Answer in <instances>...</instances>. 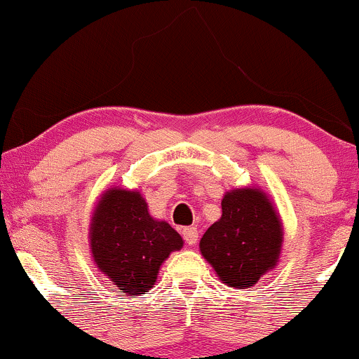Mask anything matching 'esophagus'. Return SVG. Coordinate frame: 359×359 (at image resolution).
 <instances>
[{
	"label": "esophagus",
	"mask_w": 359,
	"mask_h": 359,
	"mask_svg": "<svg viewBox=\"0 0 359 359\" xmlns=\"http://www.w3.org/2000/svg\"><path fill=\"white\" fill-rule=\"evenodd\" d=\"M183 238H184V241L188 243V245H195V243L198 241V229H196L195 226L184 227V229H183Z\"/></svg>",
	"instance_id": "34e87169"
}]
</instances>
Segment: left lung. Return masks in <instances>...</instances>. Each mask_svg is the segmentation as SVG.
Listing matches in <instances>:
<instances>
[{"label": "left lung", "mask_w": 359, "mask_h": 359, "mask_svg": "<svg viewBox=\"0 0 359 359\" xmlns=\"http://www.w3.org/2000/svg\"><path fill=\"white\" fill-rule=\"evenodd\" d=\"M222 215L200 240V252L229 287L246 289L276 267L283 222L260 188H234L221 202Z\"/></svg>", "instance_id": "1"}]
</instances>
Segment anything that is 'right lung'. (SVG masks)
<instances>
[{"label":"right lung","mask_w":359,"mask_h":359,"mask_svg":"<svg viewBox=\"0 0 359 359\" xmlns=\"http://www.w3.org/2000/svg\"><path fill=\"white\" fill-rule=\"evenodd\" d=\"M90 252L99 271L126 294L154 287L161 265L183 248V238L165 221L149 214L140 191H104L90 219Z\"/></svg>","instance_id":"1"}]
</instances>
